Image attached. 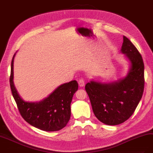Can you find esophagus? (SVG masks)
<instances>
[{
  "mask_svg": "<svg viewBox=\"0 0 153 153\" xmlns=\"http://www.w3.org/2000/svg\"><path fill=\"white\" fill-rule=\"evenodd\" d=\"M78 84H79V86L80 87H83L84 85H85V81H84V80L82 79H80L79 80Z\"/></svg>",
  "mask_w": 153,
  "mask_h": 153,
  "instance_id": "esophagus-1",
  "label": "esophagus"
}]
</instances>
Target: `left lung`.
Instances as JSON below:
<instances>
[{
	"mask_svg": "<svg viewBox=\"0 0 153 153\" xmlns=\"http://www.w3.org/2000/svg\"><path fill=\"white\" fill-rule=\"evenodd\" d=\"M120 52L129 62L125 77L110 82L92 80L85 86L94 115L108 126L118 125L128 119L137 108L144 91L143 58L125 36Z\"/></svg>",
	"mask_w": 153,
	"mask_h": 153,
	"instance_id": "left-lung-1",
	"label": "left lung"
}]
</instances>
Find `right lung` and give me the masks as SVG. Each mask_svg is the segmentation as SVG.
Instances as JSON below:
<instances>
[{"mask_svg": "<svg viewBox=\"0 0 153 153\" xmlns=\"http://www.w3.org/2000/svg\"><path fill=\"white\" fill-rule=\"evenodd\" d=\"M11 62L10 86L22 118L32 126L47 132L57 131L66 126L71 118V103L78 89L76 81L61 84L47 97L39 101H26L14 83V60Z\"/></svg>", "mask_w": 153, "mask_h": 153, "instance_id": "1", "label": "right lung"}]
</instances>
